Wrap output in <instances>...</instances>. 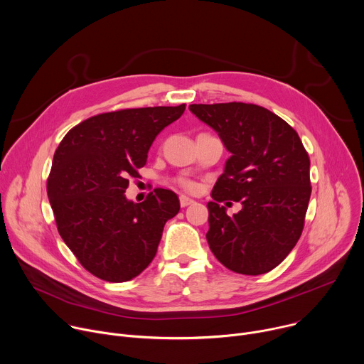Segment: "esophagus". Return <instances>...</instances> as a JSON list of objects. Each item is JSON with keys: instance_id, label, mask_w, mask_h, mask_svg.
I'll list each match as a JSON object with an SVG mask.
<instances>
[{"instance_id": "obj_1", "label": "esophagus", "mask_w": 364, "mask_h": 364, "mask_svg": "<svg viewBox=\"0 0 364 364\" xmlns=\"http://www.w3.org/2000/svg\"><path fill=\"white\" fill-rule=\"evenodd\" d=\"M179 203H181L182 208H185V206H188V205H192V203H193V199H191V198H188V196H185V195H181V196H179Z\"/></svg>"}]
</instances>
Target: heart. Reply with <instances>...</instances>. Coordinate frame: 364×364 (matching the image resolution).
I'll list each match as a JSON object with an SVG mask.
<instances>
[{
	"mask_svg": "<svg viewBox=\"0 0 364 364\" xmlns=\"http://www.w3.org/2000/svg\"><path fill=\"white\" fill-rule=\"evenodd\" d=\"M178 183H179V186H182L185 191H189V192H195L196 188H198L193 181L186 179V178H179V179H178Z\"/></svg>",
	"mask_w": 364,
	"mask_h": 364,
	"instance_id": "b5f03b06",
	"label": "heart"
}]
</instances>
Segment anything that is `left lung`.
Here are the masks:
<instances>
[{
  "label": "left lung",
  "instance_id": "left-lung-1",
  "mask_svg": "<svg viewBox=\"0 0 364 364\" xmlns=\"http://www.w3.org/2000/svg\"><path fill=\"white\" fill-rule=\"evenodd\" d=\"M189 110L232 154L208 202L209 248L234 272L265 274L301 237L311 195L309 154L299 133L265 107L231 102ZM225 200L241 201L243 209L230 217L219 205Z\"/></svg>",
  "mask_w": 364,
  "mask_h": 364
}]
</instances>
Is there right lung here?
Masks as SVG:
<instances>
[{"label": "right lung", "instance_id": "1", "mask_svg": "<svg viewBox=\"0 0 364 364\" xmlns=\"http://www.w3.org/2000/svg\"><path fill=\"white\" fill-rule=\"evenodd\" d=\"M185 105L122 109L68 130L53 158L47 193L60 237L79 262L110 282L137 277L156 255L164 227L181 203L156 188L140 203L127 200L155 137Z\"/></svg>", "mask_w": 364, "mask_h": 364}]
</instances>
